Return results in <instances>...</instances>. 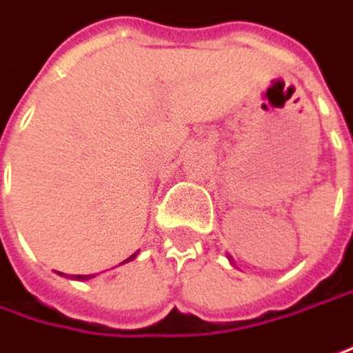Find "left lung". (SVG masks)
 <instances>
[{
    "label": "left lung",
    "instance_id": "left-lung-1",
    "mask_svg": "<svg viewBox=\"0 0 353 353\" xmlns=\"http://www.w3.org/2000/svg\"><path fill=\"white\" fill-rule=\"evenodd\" d=\"M228 261H232V259H230V256H228Z\"/></svg>",
    "mask_w": 353,
    "mask_h": 353
}]
</instances>
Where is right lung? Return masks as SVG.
I'll list each match as a JSON object with an SVG mask.
<instances>
[{"instance_id":"right-lung-1","label":"right lung","mask_w":353,"mask_h":353,"mask_svg":"<svg viewBox=\"0 0 353 353\" xmlns=\"http://www.w3.org/2000/svg\"><path fill=\"white\" fill-rule=\"evenodd\" d=\"M135 256H137V252L131 254V256H129L127 261H123V263H129V261H133ZM123 263H121V265H123ZM90 276H94V274H72V279H77V281H86V279H90Z\"/></svg>"}]
</instances>
